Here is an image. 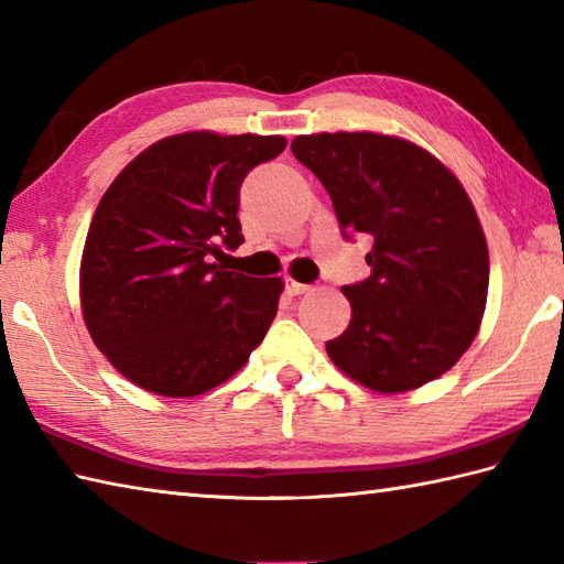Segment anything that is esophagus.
I'll list each match as a JSON object with an SVG mask.
<instances>
[{"label": "esophagus", "instance_id": "34e87169", "mask_svg": "<svg viewBox=\"0 0 564 564\" xmlns=\"http://www.w3.org/2000/svg\"><path fill=\"white\" fill-rule=\"evenodd\" d=\"M307 291H310V285H305V283H297L293 279L285 281V293H289V295H303Z\"/></svg>", "mask_w": 564, "mask_h": 564}]
</instances>
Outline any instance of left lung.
I'll return each instance as SVG.
<instances>
[{
	"mask_svg": "<svg viewBox=\"0 0 564 564\" xmlns=\"http://www.w3.org/2000/svg\"><path fill=\"white\" fill-rule=\"evenodd\" d=\"M291 150L327 188L341 235L373 239L370 275L341 289L351 322L327 341L332 361L376 392L446 373L480 329L489 285L482 225L458 178L378 133L297 135Z\"/></svg>",
	"mask_w": 564,
	"mask_h": 564,
	"instance_id": "left-lung-1",
	"label": "left lung"
}]
</instances>
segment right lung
Returning a JSON list of instances; mask_svg holds the SVG:
<instances>
[{"mask_svg":"<svg viewBox=\"0 0 564 564\" xmlns=\"http://www.w3.org/2000/svg\"><path fill=\"white\" fill-rule=\"evenodd\" d=\"M285 150L281 135H172L140 152L99 200L79 293L99 351L130 382L194 398L249 361L279 310L281 279L225 271L245 242L239 188Z\"/></svg>","mask_w":564,"mask_h":564,"instance_id":"right-lung-1","label":"right lung"}]
</instances>
